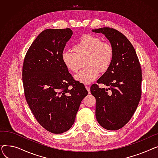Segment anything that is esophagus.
Wrapping results in <instances>:
<instances>
[{
  "label": "esophagus",
  "instance_id": "obj_1",
  "mask_svg": "<svg viewBox=\"0 0 158 158\" xmlns=\"http://www.w3.org/2000/svg\"><path fill=\"white\" fill-rule=\"evenodd\" d=\"M85 87H86V88L87 91L88 92V93H89V94H90V88H89V86L86 85V86H85Z\"/></svg>",
  "mask_w": 158,
  "mask_h": 158
}]
</instances>
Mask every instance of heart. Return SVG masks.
<instances>
[{
    "label": "heart",
    "mask_w": 158,
    "mask_h": 158,
    "mask_svg": "<svg viewBox=\"0 0 158 158\" xmlns=\"http://www.w3.org/2000/svg\"><path fill=\"white\" fill-rule=\"evenodd\" d=\"M74 52L64 51L62 61L68 70L77 72L83 65L86 68L77 73L75 78L83 84L95 81L99 72H105L110 69L114 57L111 44L91 35H84L73 46Z\"/></svg>",
    "instance_id": "heart-1"
}]
</instances>
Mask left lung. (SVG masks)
<instances>
[{
	"label": "left lung",
	"mask_w": 158,
	"mask_h": 158,
	"mask_svg": "<svg viewBox=\"0 0 158 158\" xmlns=\"http://www.w3.org/2000/svg\"><path fill=\"white\" fill-rule=\"evenodd\" d=\"M101 32L110 41L114 50L113 63L90 88L96 99L95 116L98 123L110 131L123 127L134 114L142 95V69L135 49L122 32L110 27L93 29Z\"/></svg>",
	"instance_id": "obj_1"
}]
</instances>
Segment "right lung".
Returning <instances> with one entry per match:
<instances>
[{
	"instance_id": "obj_1",
	"label": "right lung",
	"mask_w": 158,
	"mask_h": 158,
	"mask_svg": "<svg viewBox=\"0 0 158 158\" xmlns=\"http://www.w3.org/2000/svg\"><path fill=\"white\" fill-rule=\"evenodd\" d=\"M73 31L47 29L33 41L24 57V95L38 122L47 131L61 134L74 123L81 102L88 92L75 81L61 54Z\"/></svg>"
}]
</instances>
